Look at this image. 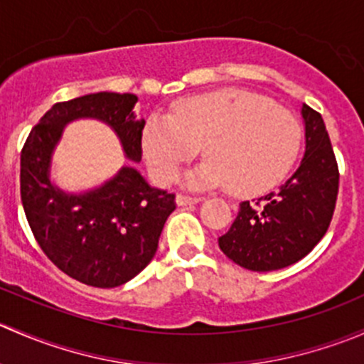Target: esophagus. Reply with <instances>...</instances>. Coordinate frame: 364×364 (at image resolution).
Wrapping results in <instances>:
<instances>
[{
  "label": "esophagus",
  "instance_id": "esophagus-1",
  "mask_svg": "<svg viewBox=\"0 0 364 364\" xmlns=\"http://www.w3.org/2000/svg\"><path fill=\"white\" fill-rule=\"evenodd\" d=\"M200 197H190V196H178L176 197V204L178 205H190V204H197L200 203Z\"/></svg>",
  "mask_w": 364,
  "mask_h": 364
}]
</instances>
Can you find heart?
<instances>
[{
    "label": "heart",
    "instance_id": "1",
    "mask_svg": "<svg viewBox=\"0 0 364 364\" xmlns=\"http://www.w3.org/2000/svg\"><path fill=\"white\" fill-rule=\"evenodd\" d=\"M303 127L292 112L237 87L183 98L172 114H153L142 149L153 176L168 183L203 146L208 156L186 176L190 186H229L257 196L277 186L299 155Z\"/></svg>",
    "mask_w": 364,
    "mask_h": 364
}]
</instances>
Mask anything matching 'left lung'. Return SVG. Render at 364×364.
Here are the masks:
<instances>
[{
  "label": "left lung",
  "instance_id": "8db88e82",
  "mask_svg": "<svg viewBox=\"0 0 364 364\" xmlns=\"http://www.w3.org/2000/svg\"><path fill=\"white\" fill-rule=\"evenodd\" d=\"M306 148L297 171L278 192L240 213L223 236L220 250L250 271H274L297 262L314 250L331 223L338 196V165L322 116L301 107Z\"/></svg>",
  "mask_w": 364,
  "mask_h": 364
}]
</instances>
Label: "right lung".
I'll use <instances>...</instances> for the list:
<instances>
[{
    "instance_id": "add662e5",
    "label": "right lung",
    "mask_w": 364,
    "mask_h": 364,
    "mask_svg": "<svg viewBox=\"0 0 364 364\" xmlns=\"http://www.w3.org/2000/svg\"><path fill=\"white\" fill-rule=\"evenodd\" d=\"M135 104V95L109 91L54 104L21 151V200L33 236L63 273L91 287L127 284L151 262L174 196L149 186L132 165L97 188L68 193L50 181L53 155L65 127L90 117L112 128L128 160L141 161L146 121Z\"/></svg>"
}]
</instances>
